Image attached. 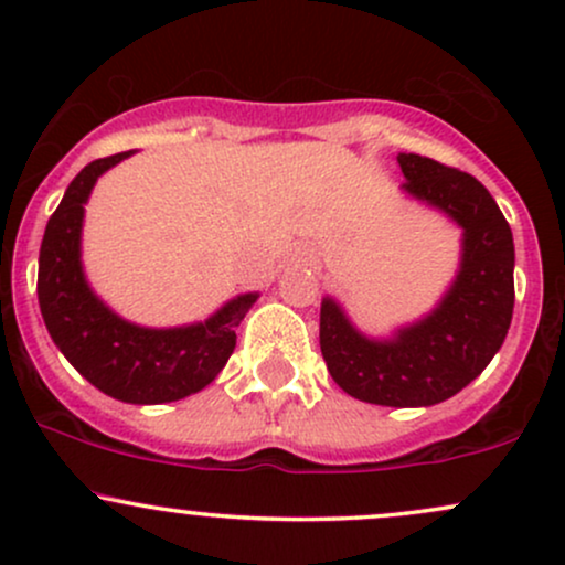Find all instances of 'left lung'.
<instances>
[{"label":"left lung","instance_id":"left-lung-1","mask_svg":"<svg viewBox=\"0 0 565 565\" xmlns=\"http://www.w3.org/2000/svg\"><path fill=\"white\" fill-rule=\"evenodd\" d=\"M408 199L462 228L459 268L436 308L369 337L334 297L321 300V353L337 385L377 406H433L468 387L502 348L515 305L512 231L491 193L468 172L419 153H398Z\"/></svg>","mask_w":565,"mask_h":565}]
</instances>
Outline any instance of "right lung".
<instances>
[{"label": "right lung", "instance_id": "obj_1", "mask_svg": "<svg viewBox=\"0 0 565 565\" xmlns=\"http://www.w3.org/2000/svg\"><path fill=\"white\" fill-rule=\"evenodd\" d=\"M132 153L89 161L71 180L44 228L36 295L53 342L97 391L125 404H170L204 391L223 372L236 348L238 323L260 295L246 291L210 319L170 329L121 319L95 295L82 265L84 204L97 178Z\"/></svg>", "mask_w": 565, "mask_h": 565}]
</instances>
